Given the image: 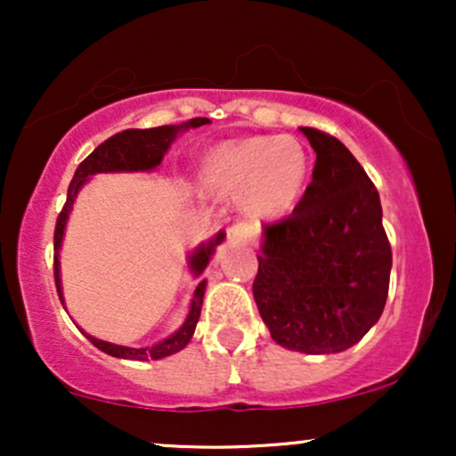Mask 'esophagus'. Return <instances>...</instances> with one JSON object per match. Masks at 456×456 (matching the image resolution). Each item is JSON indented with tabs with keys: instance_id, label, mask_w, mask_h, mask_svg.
I'll list each match as a JSON object with an SVG mask.
<instances>
[{
	"instance_id": "1",
	"label": "esophagus",
	"mask_w": 456,
	"mask_h": 456,
	"mask_svg": "<svg viewBox=\"0 0 456 456\" xmlns=\"http://www.w3.org/2000/svg\"><path fill=\"white\" fill-rule=\"evenodd\" d=\"M229 238L233 240V242H250V240L255 238V227L248 223H235L229 227Z\"/></svg>"
}]
</instances>
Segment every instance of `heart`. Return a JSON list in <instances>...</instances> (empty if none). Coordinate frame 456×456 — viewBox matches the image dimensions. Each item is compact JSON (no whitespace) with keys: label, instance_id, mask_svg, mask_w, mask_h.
<instances>
[{"label":"heart","instance_id":"b5f03b06","mask_svg":"<svg viewBox=\"0 0 456 456\" xmlns=\"http://www.w3.org/2000/svg\"><path fill=\"white\" fill-rule=\"evenodd\" d=\"M308 156L291 137L259 134L218 145L203 160V182L214 191L242 192L248 212L276 216L300 201Z\"/></svg>","mask_w":456,"mask_h":456}]
</instances>
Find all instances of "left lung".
<instances>
[{
    "label": "left lung",
    "instance_id": "1",
    "mask_svg": "<svg viewBox=\"0 0 456 456\" xmlns=\"http://www.w3.org/2000/svg\"><path fill=\"white\" fill-rule=\"evenodd\" d=\"M317 160L294 212L265 223L253 296L272 338L305 354L349 349L381 317L392 248L379 192L332 134L302 128Z\"/></svg>",
    "mask_w": 456,
    "mask_h": 456
}]
</instances>
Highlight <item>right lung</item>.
<instances>
[{
	"label": "right lung",
	"instance_id": "obj_1",
	"mask_svg": "<svg viewBox=\"0 0 456 456\" xmlns=\"http://www.w3.org/2000/svg\"><path fill=\"white\" fill-rule=\"evenodd\" d=\"M210 119L208 118H195L186 124L188 126L197 128L208 124ZM182 126H159V128H130L124 130V133L113 134L109 137L104 143L98 145L96 150L87 156L81 165L77 167L75 177H72L70 186H68V195H66V203L61 208L60 216H57L55 223V233H53V248H55V257H53V276H55V287L57 294H60L61 300V285H60V261H57V248H60L61 238H64V227H66V218L68 212H70L72 201H75L78 188L83 186V182L87 180V175L94 174H102V171H145V169H154L156 165H160L162 154H165L167 148L174 141L175 133ZM224 238V233H218L216 240L210 242L208 246H201L197 253H192L191 257V268L201 274L203 268L210 261L214 246L221 244ZM203 291H206V281H201L197 285L195 294H192V305H191V313H188L184 326H182L174 337H169L167 341H162L154 347H145V349H134V347H122V345H111L98 341V338L86 334L90 341L96 345L98 349L109 355H115V358H126V360H159L165 358V355H171L180 349H184L188 341L192 338V332H195V326L199 322V315H201V305H203Z\"/></svg>",
	"mask_w": 456,
	"mask_h": 456
}]
</instances>
